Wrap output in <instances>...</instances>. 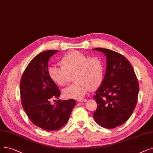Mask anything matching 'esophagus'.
<instances>
[{
  "label": "esophagus",
  "mask_w": 153,
  "mask_h": 153,
  "mask_svg": "<svg viewBox=\"0 0 153 153\" xmlns=\"http://www.w3.org/2000/svg\"><path fill=\"white\" fill-rule=\"evenodd\" d=\"M77 102H86V101H87V99H78V100H77Z\"/></svg>",
  "instance_id": "esophagus-1"
}]
</instances>
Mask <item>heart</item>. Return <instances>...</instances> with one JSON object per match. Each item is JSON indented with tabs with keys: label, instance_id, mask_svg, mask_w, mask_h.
<instances>
[{
	"label": "heart",
	"instance_id": "heart-1",
	"mask_svg": "<svg viewBox=\"0 0 153 153\" xmlns=\"http://www.w3.org/2000/svg\"><path fill=\"white\" fill-rule=\"evenodd\" d=\"M61 67L51 65L48 75L51 80L59 86L67 85L71 76L74 75L76 82L63 90L66 98L81 99L91 89L94 91L101 85L104 78L105 65L102 59L77 51L64 55L60 61Z\"/></svg>",
	"mask_w": 153,
	"mask_h": 153
}]
</instances>
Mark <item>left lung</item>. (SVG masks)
I'll return each instance as SVG.
<instances>
[{
	"label": "left lung",
	"instance_id": "left-lung-1",
	"mask_svg": "<svg viewBox=\"0 0 153 153\" xmlns=\"http://www.w3.org/2000/svg\"><path fill=\"white\" fill-rule=\"evenodd\" d=\"M94 50L102 52L107 62L104 81L94 96L97 108L93 117L101 127L112 129L127 121L133 112L138 81L132 66L123 55L104 48Z\"/></svg>",
	"mask_w": 153,
	"mask_h": 153
}]
</instances>
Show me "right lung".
I'll list each match as a JSON object with an SVG mask.
<instances>
[{
	"instance_id": "1",
	"label": "right lung",
	"mask_w": 153,
	"mask_h": 153,
	"mask_svg": "<svg viewBox=\"0 0 153 153\" xmlns=\"http://www.w3.org/2000/svg\"><path fill=\"white\" fill-rule=\"evenodd\" d=\"M59 51L39 53L32 59L24 71L20 91L24 111L33 124L46 131H55L68 123L76 101L58 100L51 104L52 99L61 94L57 85L48 75L50 57Z\"/></svg>"
}]
</instances>
